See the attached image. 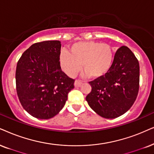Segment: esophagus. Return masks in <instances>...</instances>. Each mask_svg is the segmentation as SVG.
Masks as SVG:
<instances>
[{
    "label": "esophagus",
    "mask_w": 154,
    "mask_h": 154,
    "mask_svg": "<svg viewBox=\"0 0 154 154\" xmlns=\"http://www.w3.org/2000/svg\"><path fill=\"white\" fill-rule=\"evenodd\" d=\"M82 85V82L79 80V79H76L75 82V87H79L81 85Z\"/></svg>",
    "instance_id": "34e87169"
}]
</instances>
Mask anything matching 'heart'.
Here are the masks:
<instances>
[{
	"instance_id": "b5f03b06",
	"label": "heart",
	"mask_w": 154,
	"mask_h": 154,
	"mask_svg": "<svg viewBox=\"0 0 154 154\" xmlns=\"http://www.w3.org/2000/svg\"><path fill=\"white\" fill-rule=\"evenodd\" d=\"M113 59V51L106 43L87 41L73 44L69 53L60 54V63L64 72L71 77H75L81 70L94 79L104 76L109 69Z\"/></svg>"
}]
</instances>
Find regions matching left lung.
Segmentation results:
<instances>
[{"mask_svg":"<svg viewBox=\"0 0 154 154\" xmlns=\"http://www.w3.org/2000/svg\"><path fill=\"white\" fill-rule=\"evenodd\" d=\"M91 90L86 97L89 106L106 119L126 113L137 99L139 89V63L131 50L119 48L109 71L89 82Z\"/></svg>","mask_w":154,"mask_h":154,"instance_id":"8db88e82","label":"left lung"}]
</instances>
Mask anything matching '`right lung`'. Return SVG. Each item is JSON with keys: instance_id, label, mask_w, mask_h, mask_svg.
Returning <instances> with one entry per match:
<instances>
[{"instance_id": "right-lung-1", "label": "right lung", "mask_w": 154, "mask_h": 154, "mask_svg": "<svg viewBox=\"0 0 154 154\" xmlns=\"http://www.w3.org/2000/svg\"><path fill=\"white\" fill-rule=\"evenodd\" d=\"M59 40L36 42L17 61L15 83L23 107L31 116L48 119L65 106L75 79L61 69Z\"/></svg>"}]
</instances>
